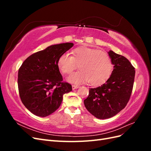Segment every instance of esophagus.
Returning <instances> with one entry per match:
<instances>
[{"label": "esophagus", "instance_id": "1", "mask_svg": "<svg viewBox=\"0 0 151 151\" xmlns=\"http://www.w3.org/2000/svg\"><path fill=\"white\" fill-rule=\"evenodd\" d=\"M72 89L74 90V89H77V88H78L79 86H77V85H72Z\"/></svg>", "mask_w": 151, "mask_h": 151}]
</instances>
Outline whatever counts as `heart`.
<instances>
[{
    "mask_svg": "<svg viewBox=\"0 0 151 151\" xmlns=\"http://www.w3.org/2000/svg\"><path fill=\"white\" fill-rule=\"evenodd\" d=\"M72 57L63 53L57 60V66L65 74H69L80 65L81 70L73 73L67 78L70 83L79 84L89 82L92 86L104 83L110 77L113 65L106 52L88 47H82L72 51Z\"/></svg>",
    "mask_w": 151,
    "mask_h": 151,
    "instance_id": "b5f03b06",
    "label": "heart"
}]
</instances>
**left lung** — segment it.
<instances>
[{
  "label": "left lung",
  "instance_id": "obj_1",
  "mask_svg": "<svg viewBox=\"0 0 151 151\" xmlns=\"http://www.w3.org/2000/svg\"><path fill=\"white\" fill-rule=\"evenodd\" d=\"M108 53L114 65L110 77L101 86L90 88L84 100L88 111L99 119L111 118L126 106L135 78V68L127 58L112 50Z\"/></svg>",
  "mask_w": 151,
  "mask_h": 151
}]
</instances>
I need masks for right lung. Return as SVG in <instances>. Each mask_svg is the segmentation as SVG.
<instances>
[{
  "instance_id": "obj_1",
  "label": "right lung",
  "mask_w": 151,
  "mask_h": 151,
  "mask_svg": "<svg viewBox=\"0 0 151 151\" xmlns=\"http://www.w3.org/2000/svg\"><path fill=\"white\" fill-rule=\"evenodd\" d=\"M73 46L72 43L51 45L32 54L19 68L17 84L21 101L34 115H51L60 106L63 95L72 90L70 84L62 82L57 60Z\"/></svg>"
}]
</instances>
